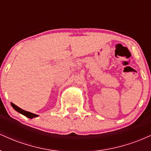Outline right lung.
Wrapping results in <instances>:
<instances>
[{
  "label": "right lung",
  "instance_id": "obj_1",
  "mask_svg": "<svg viewBox=\"0 0 151 151\" xmlns=\"http://www.w3.org/2000/svg\"><path fill=\"white\" fill-rule=\"evenodd\" d=\"M11 106H13V108L14 109L15 111H18V112H19V113L22 114V115L25 116L26 117L29 118V119H32V118L38 116V115H36V114L30 113V112H28V111H25V110H22V109L19 108L18 106H17L16 105H15L14 104L11 103Z\"/></svg>",
  "mask_w": 151,
  "mask_h": 151
}]
</instances>
